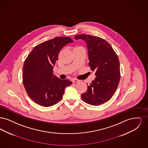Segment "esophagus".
Here are the masks:
<instances>
[{
    "instance_id": "esophagus-1",
    "label": "esophagus",
    "mask_w": 148,
    "mask_h": 148,
    "mask_svg": "<svg viewBox=\"0 0 148 148\" xmlns=\"http://www.w3.org/2000/svg\"><path fill=\"white\" fill-rule=\"evenodd\" d=\"M72 82H73V83H77L79 82V80H77V79H73L72 80Z\"/></svg>"
}]
</instances>
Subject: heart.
Wrapping results in <instances>:
<instances>
[{
  "label": "heart",
  "mask_w": 148,
  "mask_h": 148,
  "mask_svg": "<svg viewBox=\"0 0 148 148\" xmlns=\"http://www.w3.org/2000/svg\"><path fill=\"white\" fill-rule=\"evenodd\" d=\"M81 48H83H83L82 47H81V46H79V45H77V46H76V47L74 48V50L77 49H81Z\"/></svg>",
  "instance_id": "1"
}]
</instances>
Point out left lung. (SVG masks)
<instances>
[{
    "instance_id": "obj_1",
    "label": "left lung",
    "mask_w": 148,
    "mask_h": 148,
    "mask_svg": "<svg viewBox=\"0 0 148 148\" xmlns=\"http://www.w3.org/2000/svg\"><path fill=\"white\" fill-rule=\"evenodd\" d=\"M75 39L84 40L87 44L89 65L95 72L96 77L88 85L86 92L82 94L85 103L98 106L112 98L120 79L119 60L110 44L96 36L79 34Z\"/></svg>"
}]
</instances>
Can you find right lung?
<instances>
[{"label": "right lung", "mask_w": 148, "mask_h": 148, "mask_svg": "<svg viewBox=\"0 0 148 148\" xmlns=\"http://www.w3.org/2000/svg\"><path fill=\"white\" fill-rule=\"evenodd\" d=\"M73 42L70 37L59 36L42 42L33 49L24 61L23 83L29 98L40 106L48 107L62 99L65 88L72 84L53 74L60 51Z\"/></svg>", "instance_id": "1"}]
</instances>
